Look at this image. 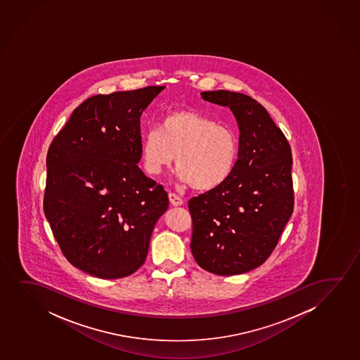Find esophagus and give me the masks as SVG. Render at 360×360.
<instances>
[{
	"label": "esophagus",
	"instance_id": "34e87169",
	"mask_svg": "<svg viewBox=\"0 0 360 360\" xmlns=\"http://www.w3.org/2000/svg\"><path fill=\"white\" fill-rule=\"evenodd\" d=\"M168 199H169V202L172 204L173 207H179V205L183 204L182 198L177 195V194H174V193H169L168 194Z\"/></svg>",
	"mask_w": 360,
	"mask_h": 360
}]
</instances>
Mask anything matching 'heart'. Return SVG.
Returning a JSON list of instances; mask_svg holds the SVG:
<instances>
[{"label":"heart","mask_w":360,"mask_h":360,"mask_svg":"<svg viewBox=\"0 0 360 360\" xmlns=\"http://www.w3.org/2000/svg\"><path fill=\"white\" fill-rule=\"evenodd\" d=\"M182 182L197 191H212L231 176L240 156V138L230 125L194 110H176L148 129L141 143V162L158 176L173 162Z\"/></svg>","instance_id":"1"}]
</instances>
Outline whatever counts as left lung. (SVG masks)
Wrapping results in <instances>:
<instances>
[{
    "mask_svg": "<svg viewBox=\"0 0 360 360\" xmlns=\"http://www.w3.org/2000/svg\"><path fill=\"white\" fill-rule=\"evenodd\" d=\"M200 94L231 109L241 133L240 156L221 186L188 202L191 250L202 269L236 276L268 259L290 219L291 148L266 108L250 96L222 89Z\"/></svg>",
    "mask_w": 360,
    "mask_h": 360,
    "instance_id": "1",
    "label": "left lung"
}]
</instances>
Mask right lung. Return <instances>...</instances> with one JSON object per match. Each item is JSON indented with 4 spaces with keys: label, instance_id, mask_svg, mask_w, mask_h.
I'll use <instances>...</instances> for the list:
<instances>
[{
    "label": "right lung",
    "instance_id": "obj_1",
    "mask_svg": "<svg viewBox=\"0 0 360 360\" xmlns=\"http://www.w3.org/2000/svg\"><path fill=\"white\" fill-rule=\"evenodd\" d=\"M163 86L97 94L75 109L46 155L45 217L65 258L102 279L143 266L167 192L146 177L140 117Z\"/></svg>",
    "mask_w": 360,
    "mask_h": 360
}]
</instances>
